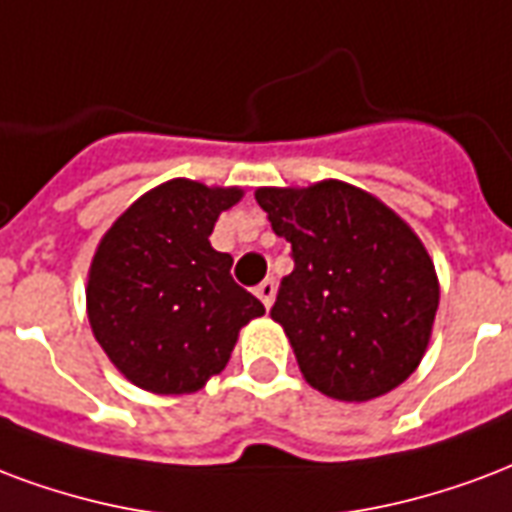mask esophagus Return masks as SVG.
Instances as JSON below:
<instances>
[{
	"instance_id": "1",
	"label": "esophagus",
	"mask_w": 512,
	"mask_h": 512,
	"mask_svg": "<svg viewBox=\"0 0 512 512\" xmlns=\"http://www.w3.org/2000/svg\"><path fill=\"white\" fill-rule=\"evenodd\" d=\"M257 298H260V301H263V306H271L274 304V295H276V282L274 279H266V282H260V285H257Z\"/></svg>"
}]
</instances>
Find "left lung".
<instances>
[{
	"label": "left lung",
	"mask_w": 512,
	"mask_h": 512,
	"mask_svg": "<svg viewBox=\"0 0 512 512\" xmlns=\"http://www.w3.org/2000/svg\"><path fill=\"white\" fill-rule=\"evenodd\" d=\"M293 274L271 317L306 382L325 396L369 401L418 369L439 304L431 257L391 208L344 181L257 189Z\"/></svg>",
	"instance_id": "obj_1"
}]
</instances>
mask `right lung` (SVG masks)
Masks as SVG:
<instances>
[{
    "label": "right lung",
    "instance_id": "add662e5",
    "mask_svg": "<svg viewBox=\"0 0 512 512\" xmlns=\"http://www.w3.org/2000/svg\"><path fill=\"white\" fill-rule=\"evenodd\" d=\"M241 189L176 179L135 200L97 246L86 304L113 366L151 393H192L227 366L238 331L266 314L208 236Z\"/></svg>",
    "mask_w": 512,
    "mask_h": 512
}]
</instances>
